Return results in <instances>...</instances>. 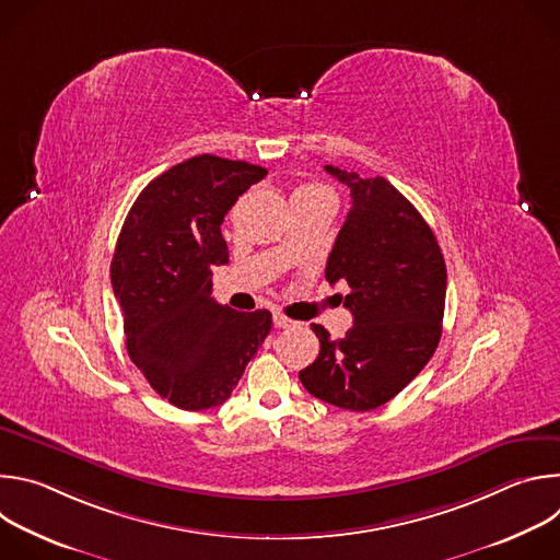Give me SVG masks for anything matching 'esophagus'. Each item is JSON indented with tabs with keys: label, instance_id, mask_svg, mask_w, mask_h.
I'll return each mask as SVG.
<instances>
[{
	"label": "esophagus",
	"instance_id": "esophagus-1",
	"mask_svg": "<svg viewBox=\"0 0 560 560\" xmlns=\"http://www.w3.org/2000/svg\"><path fill=\"white\" fill-rule=\"evenodd\" d=\"M272 322H275V326H277V328H288V326H292V324H294L292 318H288L281 310H272Z\"/></svg>",
	"mask_w": 560,
	"mask_h": 560
}]
</instances>
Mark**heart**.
Masks as SVG:
<instances>
[{"label":"heart","mask_w":560,"mask_h":560,"mask_svg":"<svg viewBox=\"0 0 560 560\" xmlns=\"http://www.w3.org/2000/svg\"><path fill=\"white\" fill-rule=\"evenodd\" d=\"M318 190H326V188H322V186H314V184H305V186H299V188L294 190V195H305V192H318Z\"/></svg>","instance_id":"heart-1"}]
</instances>
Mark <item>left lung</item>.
<instances>
[{
  "instance_id": "8db88e82",
  "label": "left lung",
  "mask_w": 560,
  "mask_h": 560,
  "mask_svg": "<svg viewBox=\"0 0 560 560\" xmlns=\"http://www.w3.org/2000/svg\"><path fill=\"white\" fill-rule=\"evenodd\" d=\"M326 171L352 197L326 279L350 288L343 305L354 326L330 339L324 326L312 324L322 350L299 378L330 406L368 412L387 404L432 359L443 332L447 270L432 228L387 179Z\"/></svg>"
}]
</instances>
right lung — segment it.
<instances>
[{"mask_svg": "<svg viewBox=\"0 0 560 560\" xmlns=\"http://www.w3.org/2000/svg\"><path fill=\"white\" fill-rule=\"evenodd\" d=\"M266 168L199 154L150 182L132 203L110 264L126 348L150 387L175 408L225 404L272 328L268 310L212 299L228 264L221 223Z\"/></svg>", "mask_w": 560, "mask_h": 560, "instance_id": "right-lung-1", "label": "right lung"}]
</instances>
